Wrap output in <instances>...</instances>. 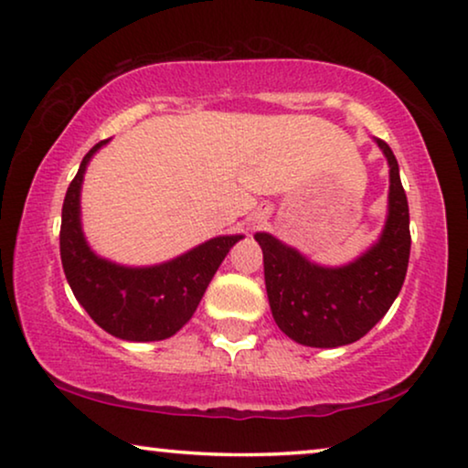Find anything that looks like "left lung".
<instances>
[{"label":"left lung","instance_id":"8db88e82","mask_svg":"<svg viewBox=\"0 0 468 468\" xmlns=\"http://www.w3.org/2000/svg\"><path fill=\"white\" fill-rule=\"evenodd\" d=\"M389 164V213L379 242L343 268L311 264L292 247L255 234L264 251V279L274 322L306 347H341L362 338L399 296L411 253L409 204L399 162L381 138Z\"/></svg>","mask_w":468,"mask_h":468}]
</instances>
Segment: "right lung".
Wrapping results in <instances>:
<instances>
[{
	"label": "right lung",
	"instance_id": "right-lung-1",
	"mask_svg": "<svg viewBox=\"0 0 468 468\" xmlns=\"http://www.w3.org/2000/svg\"><path fill=\"white\" fill-rule=\"evenodd\" d=\"M82 157L61 210L59 249L74 296L100 328L123 341H162L189 322L229 249L242 236H219L181 258L151 268H125L101 260L80 229V185L89 159Z\"/></svg>",
	"mask_w": 468,
	"mask_h": 468
}]
</instances>
